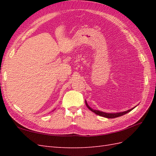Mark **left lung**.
<instances>
[{"label":"left lung","instance_id":"obj_1","mask_svg":"<svg viewBox=\"0 0 156 156\" xmlns=\"http://www.w3.org/2000/svg\"><path fill=\"white\" fill-rule=\"evenodd\" d=\"M85 103H86V105H87V107L90 109V110L91 111H92L93 112H94L95 114H97L99 116H101V117H106V118H108V119H113V118H116V117H121V116L122 115H124L125 114H127V112H130L131 111L133 110V109L135 107L132 108L131 109H129V110L128 111H124V112H115V113H108V112H102V111H97V110H94V109H92V108H90V107H89V105H88L87 102L85 101Z\"/></svg>","mask_w":156,"mask_h":156}]
</instances>
